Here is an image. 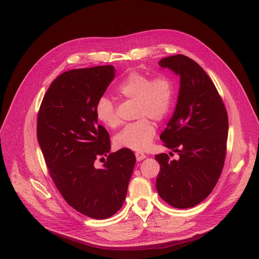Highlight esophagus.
Instances as JSON below:
<instances>
[{"mask_svg": "<svg viewBox=\"0 0 259 259\" xmlns=\"http://www.w3.org/2000/svg\"><path fill=\"white\" fill-rule=\"evenodd\" d=\"M136 157H137V160H138V161H141V160L145 159V158L147 157V155H146L145 153L141 152V151H138V152H136Z\"/></svg>", "mask_w": 259, "mask_h": 259, "instance_id": "obj_1", "label": "esophagus"}]
</instances>
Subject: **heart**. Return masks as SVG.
Listing matches in <instances>:
<instances>
[{
	"label": "heart",
	"instance_id": "1",
	"mask_svg": "<svg viewBox=\"0 0 259 259\" xmlns=\"http://www.w3.org/2000/svg\"><path fill=\"white\" fill-rule=\"evenodd\" d=\"M117 94L126 100L138 102V121L126 125L114 138L117 148L143 151L148 149L155 137V124L148 118L162 120L171 110L176 88L172 78L167 75H157L152 79L141 73H131L118 85ZM98 119L109 127L119 123L116 109L110 98L101 97L96 105Z\"/></svg>",
	"mask_w": 259,
	"mask_h": 259
}]
</instances>
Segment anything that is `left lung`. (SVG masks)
Wrapping results in <instances>:
<instances>
[{"instance_id":"left-lung-1","label":"left lung","mask_w":259,"mask_h":259,"mask_svg":"<svg viewBox=\"0 0 259 259\" xmlns=\"http://www.w3.org/2000/svg\"><path fill=\"white\" fill-rule=\"evenodd\" d=\"M158 65L181 78L176 111L159 137L180 158L169 160L166 153L154 156L160 166L155 186L169 205L188 208L209 195L222 175L227 112L214 83L193 60L176 55Z\"/></svg>"}]
</instances>
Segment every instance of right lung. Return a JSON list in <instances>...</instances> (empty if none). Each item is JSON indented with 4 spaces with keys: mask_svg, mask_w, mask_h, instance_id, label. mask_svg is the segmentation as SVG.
Returning <instances> with one entry per match:
<instances>
[{
    "mask_svg": "<svg viewBox=\"0 0 259 259\" xmlns=\"http://www.w3.org/2000/svg\"><path fill=\"white\" fill-rule=\"evenodd\" d=\"M114 75L112 66L60 74L37 114V142L51 178L72 207L95 220L111 218L122 206L136 163L131 149L107 155L110 136L98 124L96 105ZM103 155L107 161L97 169L94 160Z\"/></svg>",
    "mask_w": 259,
    "mask_h": 259,
    "instance_id": "right-lung-1",
    "label": "right lung"
}]
</instances>
